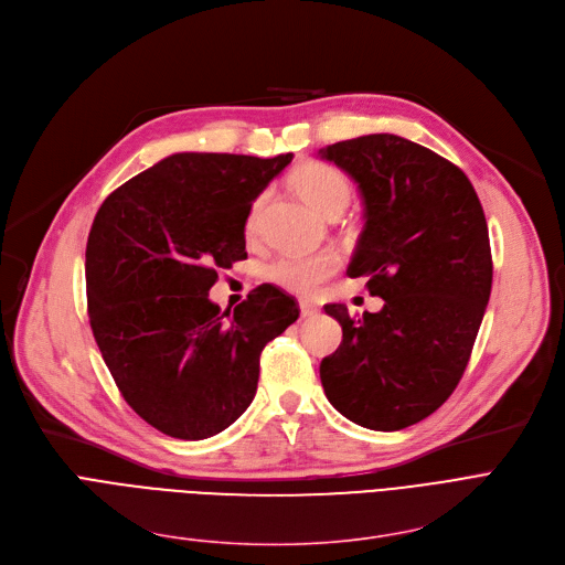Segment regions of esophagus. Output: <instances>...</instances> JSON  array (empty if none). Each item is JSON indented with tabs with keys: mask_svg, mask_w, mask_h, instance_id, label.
Instances as JSON below:
<instances>
[{
	"mask_svg": "<svg viewBox=\"0 0 565 565\" xmlns=\"http://www.w3.org/2000/svg\"><path fill=\"white\" fill-rule=\"evenodd\" d=\"M299 308H301V317H315V315L319 312V308H317V306H312L310 301H301V303H299Z\"/></svg>",
	"mask_w": 565,
	"mask_h": 565,
	"instance_id": "1",
	"label": "esophagus"
}]
</instances>
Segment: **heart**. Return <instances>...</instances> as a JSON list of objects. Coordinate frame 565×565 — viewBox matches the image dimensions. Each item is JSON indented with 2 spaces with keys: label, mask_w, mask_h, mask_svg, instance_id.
Returning a JSON list of instances; mask_svg holds the SVG:
<instances>
[{
  "label": "heart",
  "mask_w": 565,
  "mask_h": 565,
  "mask_svg": "<svg viewBox=\"0 0 565 565\" xmlns=\"http://www.w3.org/2000/svg\"><path fill=\"white\" fill-rule=\"evenodd\" d=\"M289 185L297 191L317 213L327 218H338L342 209L352 198V183L347 174L335 166L321 163V160H308L289 174ZM264 195H259L246 218V232L253 234L259 223ZM340 266V257L335 253H315V255H291L280 257L266 268V276L271 282L294 291V294H315L324 285Z\"/></svg>",
  "instance_id": "b5f03b06"
}]
</instances>
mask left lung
Returning a JSON list of instances; mask_svg holds the SVG:
<instances>
[{"instance_id":"left-lung-1","label":"left lung","mask_w":565,"mask_h":565,"mask_svg":"<svg viewBox=\"0 0 565 565\" xmlns=\"http://www.w3.org/2000/svg\"><path fill=\"white\" fill-rule=\"evenodd\" d=\"M319 153L359 183L365 225L347 274L384 299L359 319L324 306L342 342L319 365L321 386L344 418L395 433L462 380L492 289L486 213L458 166L391 132Z\"/></svg>"}]
</instances>
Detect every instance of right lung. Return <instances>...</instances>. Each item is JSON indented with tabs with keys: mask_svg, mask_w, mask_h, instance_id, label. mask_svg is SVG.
Returning <instances> with one entry per match:
<instances>
[{
	"mask_svg": "<svg viewBox=\"0 0 565 565\" xmlns=\"http://www.w3.org/2000/svg\"><path fill=\"white\" fill-rule=\"evenodd\" d=\"M291 163L172 153L100 204L85 253L89 324L124 399L160 433L198 441L248 409L268 340L299 303L259 285L230 315L209 301L218 268L246 259L253 202Z\"/></svg>",
	"mask_w": 565,
	"mask_h": 565,
	"instance_id": "obj_1",
	"label": "right lung"
}]
</instances>
